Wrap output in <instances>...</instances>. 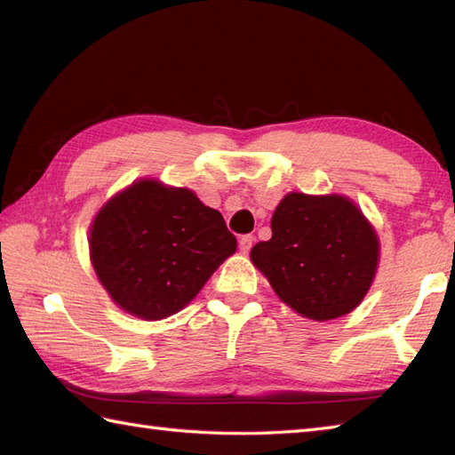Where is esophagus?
<instances>
[{"label": "esophagus", "mask_w": 455, "mask_h": 455, "mask_svg": "<svg viewBox=\"0 0 455 455\" xmlns=\"http://www.w3.org/2000/svg\"><path fill=\"white\" fill-rule=\"evenodd\" d=\"M252 243H254V236H252V235H244V236H240V240H238V248H240V252H243V254H248V252H250V248H252Z\"/></svg>", "instance_id": "esophagus-1"}]
</instances>
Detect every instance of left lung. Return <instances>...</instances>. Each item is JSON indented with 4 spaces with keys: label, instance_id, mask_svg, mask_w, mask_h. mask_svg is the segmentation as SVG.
<instances>
[{
    "label": "left lung",
    "instance_id": "left-lung-1",
    "mask_svg": "<svg viewBox=\"0 0 455 455\" xmlns=\"http://www.w3.org/2000/svg\"><path fill=\"white\" fill-rule=\"evenodd\" d=\"M275 295L297 315L332 321L352 313L379 266V238L346 196L291 191L272 217V238L250 250Z\"/></svg>",
    "mask_w": 455,
    "mask_h": 455
}]
</instances>
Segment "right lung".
I'll use <instances>...</instances> for the list:
<instances>
[{
	"label": "right lung",
	"instance_id": "obj_1",
	"mask_svg": "<svg viewBox=\"0 0 455 455\" xmlns=\"http://www.w3.org/2000/svg\"><path fill=\"white\" fill-rule=\"evenodd\" d=\"M90 259L113 303L142 321L188 307L236 252L217 209L152 178L115 193L90 227Z\"/></svg>",
	"mask_w": 455,
	"mask_h": 455
}]
</instances>
